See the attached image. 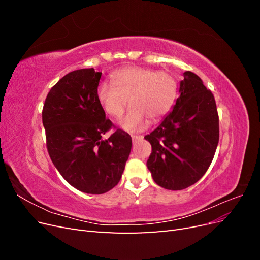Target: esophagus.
Segmentation results:
<instances>
[{"label": "esophagus", "mask_w": 260, "mask_h": 260, "mask_svg": "<svg viewBox=\"0 0 260 260\" xmlns=\"http://www.w3.org/2000/svg\"><path fill=\"white\" fill-rule=\"evenodd\" d=\"M132 138V141H137V140H142L143 139V136H131Z\"/></svg>", "instance_id": "obj_1"}]
</instances>
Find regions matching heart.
Wrapping results in <instances>:
<instances>
[{
  "label": "heart",
  "mask_w": 260,
  "mask_h": 260,
  "mask_svg": "<svg viewBox=\"0 0 260 260\" xmlns=\"http://www.w3.org/2000/svg\"><path fill=\"white\" fill-rule=\"evenodd\" d=\"M113 84L102 82L96 91L105 112L114 118L122 116L129 103L131 108L120 121L127 131L143 130L148 118L155 121L166 114L174 104L177 82L167 72L130 66L117 70L112 76Z\"/></svg>",
  "instance_id": "b5f03b06"
}]
</instances>
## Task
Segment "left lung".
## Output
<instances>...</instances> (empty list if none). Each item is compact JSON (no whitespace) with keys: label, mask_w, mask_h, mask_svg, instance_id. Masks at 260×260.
Returning a JSON list of instances; mask_svg holds the SVG:
<instances>
[{"label":"left lung","mask_w":260,"mask_h":260,"mask_svg":"<svg viewBox=\"0 0 260 260\" xmlns=\"http://www.w3.org/2000/svg\"><path fill=\"white\" fill-rule=\"evenodd\" d=\"M176 104L144 139L152 145L147 168L167 190H183L205 175L219 142L216 101L201 78L183 73Z\"/></svg>","instance_id":"8db88e82"}]
</instances>
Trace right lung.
Returning a JSON list of instances; mask_svg holds the SVG:
<instances>
[{
  "label": "right lung",
  "instance_id": "right-lung-1",
  "mask_svg": "<svg viewBox=\"0 0 260 260\" xmlns=\"http://www.w3.org/2000/svg\"><path fill=\"white\" fill-rule=\"evenodd\" d=\"M102 73L78 69L64 76L45 99L42 122L46 147L61 177L77 190L103 194L121 179L132 140L106 119L98 99Z\"/></svg>",
  "mask_w": 260,
  "mask_h": 260
}]
</instances>
